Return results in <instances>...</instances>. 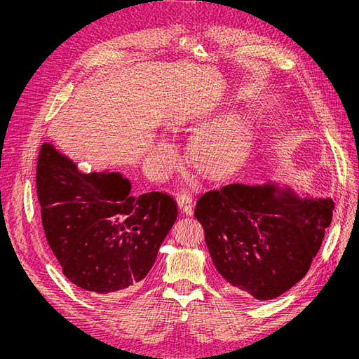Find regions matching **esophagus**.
<instances>
[{"label":"esophagus","instance_id":"34e87169","mask_svg":"<svg viewBox=\"0 0 359 359\" xmlns=\"http://www.w3.org/2000/svg\"><path fill=\"white\" fill-rule=\"evenodd\" d=\"M176 199H177L180 210L187 215H192V212H194V198H192V195L187 194V192H180Z\"/></svg>","mask_w":359,"mask_h":359}]
</instances>
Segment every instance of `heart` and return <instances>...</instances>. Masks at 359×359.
<instances>
[{"label":"heart","mask_w":359,"mask_h":359,"mask_svg":"<svg viewBox=\"0 0 359 359\" xmlns=\"http://www.w3.org/2000/svg\"><path fill=\"white\" fill-rule=\"evenodd\" d=\"M244 140V122L238 115L224 118L194 137L189 154L194 167L206 176H219L236 160ZM172 154L167 142H158L151 160L158 167Z\"/></svg>","instance_id":"heart-1"}]
</instances>
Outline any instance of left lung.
Returning <instances> with one entry per match:
<instances>
[{"label": "left lung", "instance_id": "obj_1", "mask_svg": "<svg viewBox=\"0 0 359 359\" xmlns=\"http://www.w3.org/2000/svg\"><path fill=\"white\" fill-rule=\"evenodd\" d=\"M330 198H299L273 183L205 192L195 218L219 275L243 297L272 299L309 272L332 222Z\"/></svg>", "mask_w": 359, "mask_h": 359}]
</instances>
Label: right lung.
I'll return each instance as SVG.
<instances>
[{
    "mask_svg": "<svg viewBox=\"0 0 359 359\" xmlns=\"http://www.w3.org/2000/svg\"><path fill=\"white\" fill-rule=\"evenodd\" d=\"M36 189L45 236L62 273L90 294L135 291L177 218L170 195H132L121 173L81 172L48 142L37 158Z\"/></svg>",
    "mask_w": 359,
    "mask_h": 359,
    "instance_id": "obj_1",
    "label": "right lung"
}]
</instances>
